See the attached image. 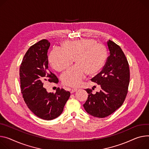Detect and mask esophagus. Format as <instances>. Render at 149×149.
<instances>
[{
    "instance_id": "34e87169",
    "label": "esophagus",
    "mask_w": 149,
    "mask_h": 149,
    "mask_svg": "<svg viewBox=\"0 0 149 149\" xmlns=\"http://www.w3.org/2000/svg\"><path fill=\"white\" fill-rule=\"evenodd\" d=\"M77 90V88H72V89H71L70 92H71V93H73L75 92Z\"/></svg>"
}]
</instances>
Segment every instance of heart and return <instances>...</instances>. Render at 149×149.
I'll return each mask as SVG.
<instances>
[{
  "label": "heart",
  "mask_w": 149,
  "mask_h": 149,
  "mask_svg": "<svg viewBox=\"0 0 149 149\" xmlns=\"http://www.w3.org/2000/svg\"><path fill=\"white\" fill-rule=\"evenodd\" d=\"M62 49H53L49 61L54 70L63 71L71 65L75 59V65L61 76L63 84L77 87L87 74L94 76L100 72L107 58L104 45L94 39H79L62 43Z\"/></svg>",
  "instance_id": "b5f03b06"
}]
</instances>
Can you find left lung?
<instances>
[{"label": "left lung", "mask_w": 149, "mask_h": 149, "mask_svg": "<svg viewBox=\"0 0 149 149\" xmlns=\"http://www.w3.org/2000/svg\"><path fill=\"white\" fill-rule=\"evenodd\" d=\"M110 55L102 71L91 81L100 85L101 90L92 93L91 89H86L88 94L83 104L90 115L105 118L111 115L123 104L128 93L130 83V68L127 59L119 46L111 40L107 42Z\"/></svg>", "instance_id": "left-lung-1"}]
</instances>
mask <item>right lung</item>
<instances>
[{"label": "right lung", "mask_w": 149, "mask_h": 149, "mask_svg": "<svg viewBox=\"0 0 149 149\" xmlns=\"http://www.w3.org/2000/svg\"><path fill=\"white\" fill-rule=\"evenodd\" d=\"M48 40L43 39L26 52L19 68L21 93L26 106L37 116L45 120L58 117L70 96V92L58 88L48 93L44 83H58L59 79L48 68Z\"/></svg>", "instance_id": "add662e5"}]
</instances>
